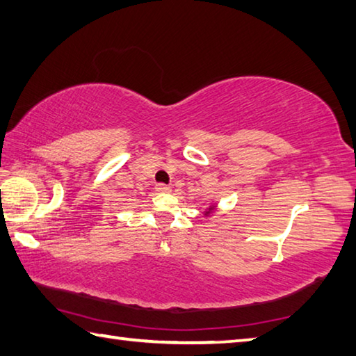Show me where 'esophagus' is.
Here are the masks:
<instances>
[{"mask_svg": "<svg viewBox=\"0 0 356 356\" xmlns=\"http://www.w3.org/2000/svg\"><path fill=\"white\" fill-rule=\"evenodd\" d=\"M156 191L157 193H171V186L165 185V184H157L156 185Z\"/></svg>", "mask_w": 356, "mask_h": 356, "instance_id": "1", "label": "esophagus"}]
</instances>
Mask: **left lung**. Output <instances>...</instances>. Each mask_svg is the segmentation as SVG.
I'll use <instances>...</instances> for the list:
<instances>
[{
	"label": "left lung",
	"mask_w": 356,
	"mask_h": 356,
	"mask_svg": "<svg viewBox=\"0 0 356 356\" xmlns=\"http://www.w3.org/2000/svg\"><path fill=\"white\" fill-rule=\"evenodd\" d=\"M214 211H216V205H211L207 211H205V216H209V214H213L214 213Z\"/></svg>",
	"instance_id": "obj_1"
}]
</instances>
